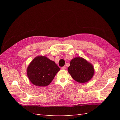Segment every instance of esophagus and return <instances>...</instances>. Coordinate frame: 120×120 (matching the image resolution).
<instances>
[{
	"mask_svg": "<svg viewBox=\"0 0 120 120\" xmlns=\"http://www.w3.org/2000/svg\"><path fill=\"white\" fill-rule=\"evenodd\" d=\"M66 68V67H61V70H65V69Z\"/></svg>",
	"mask_w": 120,
	"mask_h": 120,
	"instance_id": "34e87169",
	"label": "esophagus"
}]
</instances>
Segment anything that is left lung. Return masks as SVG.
Here are the masks:
<instances>
[{"instance_id":"8db88e82","label":"left lung","mask_w":120,"mask_h":120,"mask_svg":"<svg viewBox=\"0 0 120 120\" xmlns=\"http://www.w3.org/2000/svg\"><path fill=\"white\" fill-rule=\"evenodd\" d=\"M68 71L75 81L85 83L92 79L94 74L92 65L82 57H75L70 62Z\"/></svg>"}]
</instances>
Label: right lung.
Returning a JSON list of instances; mask_svg holds the SVG:
<instances>
[{"label":"right lung","instance_id":"add662e5","mask_svg":"<svg viewBox=\"0 0 120 120\" xmlns=\"http://www.w3.org/2000/svg\"><path fill=\"white\" fill-rule=\"evenodd\" d=\"M60 70L53 61L45 56H39L34 59L28 67L27 76L34 85L39 86H48Z\"/></svg>","mask_w":120,"mask_h":120}]
</instances>
